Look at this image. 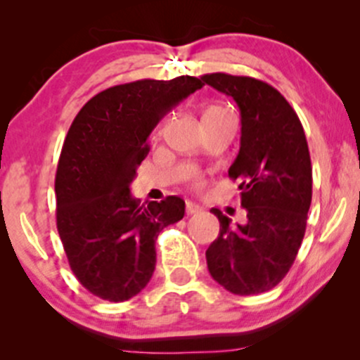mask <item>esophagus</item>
Segmentation results:
<instances>
[{"mask_svg": "<svg viewBox=\"0 0 360 360\" xmlns=\"http://www.w3.org/2000/svg\"><path fill=\"white\" fill-rule=\"evenodd\" d=\"M203 212V208H201L200 205H194V203H186V213L188 214H198V213H201Z\"/></svg>", "mask_w": 360, "mask_h": 360, "instance_id": "obj_1", "label": "esophagus"}]
</instances>
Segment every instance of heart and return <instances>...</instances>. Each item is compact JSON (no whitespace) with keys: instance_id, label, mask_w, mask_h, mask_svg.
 <instances>
[{"instance_id":"obj_1","label":"heart","mask_w":360,"mask_h":360,"mask_svg":"<svg viewBox=\"0 0 360 360\" xmlns=\"http://www.w3.org/2000/svg\"><path fill=\"white\" fill-rule=\"evenodd\" d=\"M194 186H196V188H200L201 186V181L198 179V177H194Z\"/></svg>"}]
</instances>
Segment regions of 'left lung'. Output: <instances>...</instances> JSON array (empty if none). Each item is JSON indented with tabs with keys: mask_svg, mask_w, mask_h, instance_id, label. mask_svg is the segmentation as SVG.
Segmentation results:
<instances>
[{
	"mask_svg": "<svg viewBox=\"0 0 360 360\" xmlns=\"http://www.w3.org/2000/svg\"><path fill=\"white\" fill-rule=\"evenodd\" d=\"M240 110V150L229 169L238 181L243 225L220 210L218 238L206 250L212 278L233 295L250 296L278 286L291 269L311 205V160L298 115L267 82L213 72L201 76Z\"/></svg>",
	"mask_w": 360,
	"mask_h": 360,
	"instance_id": "obj_1",
	"label": "left lung"
}]
</instances>
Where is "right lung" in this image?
Instances as JSON below:
<instances>
[{"instance_id": "add662e5", "label": "right lung", "mask_w": 360, "mask_h": 360, "mask_svg": "<svg viewBox=\"0 0 360 360\" xmlns=\"http://www.w3.org/2000/svg\"><path fill=\"white\" fill-rule=\"evenodd\" d=\"M201 86L193 76L127 82L98 93L74 118L57 164L56 217L71 271L91 295L127 301L154 274L157 237L186 205L177 196L140 205L130 183L150 131Z\"/></svg>"}]
</instances>
